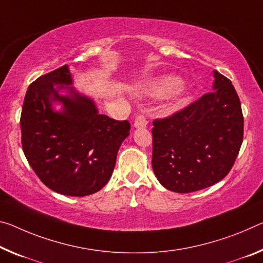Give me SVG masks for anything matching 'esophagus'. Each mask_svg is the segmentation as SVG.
Returning a JSON list of instances; mask_svg holds the SVG:
<instances>
[{"label":"esophagus","mask_w":263,"mask_h":263,"mask_svg":"<svg viewBox=\"0 0 263 263\" xmlns=\"http://www.w3.org/2000/svg\"><path fill=\"white\" fill-rule=\"evenodd\" d=\"M133 125H135V127H137V128H144V127H146L147 120H146V118H145L144 115H138L136 117L135 124Z\"/></svg>","instance_id":"obj_1"}]
</instances>
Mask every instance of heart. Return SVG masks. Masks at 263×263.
Returning a JSON list of instances; mask_svg holds the SVG:
<instances>
[{
	"label": "heart",
	"instance_id": "obj_1",
	"mask_svg": "<svg viewBox=\"0 0 263 263\" xmlns=\"http://www.w3.org/2000/svg\"><path fill=\"white\" fill-rule=\"evenodd\" d=\"M182 85V79L177 76H166L160 81L151 85V90L154 95L167 96L176 92Z\"/></svg>",
	"mask_w": 263,
	"mask_h": 263
}]
</instances>
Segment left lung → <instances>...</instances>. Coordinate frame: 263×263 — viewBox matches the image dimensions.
Segmentation results:
<instances>
[{
  "label": "left lung",
  "instance_id": "8db88e82",
  "mask_svg": "<svg viewBox=\"0 0 263 263\" xmlns=\"http://www.w3.org/2000/svg\"><path fill=\"white\" fill-rule=\"evenodd\" d=\"M212 92L185 109L153 120L152 168L160 184L190 193L221 180L243 139L241 103L232 82L214 71Z\"/></svg>",
  "mask_w": 263,
  "mask_h": 263
}]
</instances>
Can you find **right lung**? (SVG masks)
<instances>
[{
	"label": "right lung",
	"mask_w": 263,
	"mask_h": 263,
	"mask_svg": "<svg viewBox=\"0 0 263 263\" xmlns=\"http://www.w3.org/2000/svg\"><path fill=\"white\" fill-rule=\"evenodd\" d=\"M72 84L68 65L31 83L21 114L22 148L29 165L50 190L71 197L93 194L110 180L117 153L130 133L127 120L99 115L93 101L68 87ZM60 101L55 111L52 103Z\"/></svg>",
	"instance_id": "1"
}]
</instances>
